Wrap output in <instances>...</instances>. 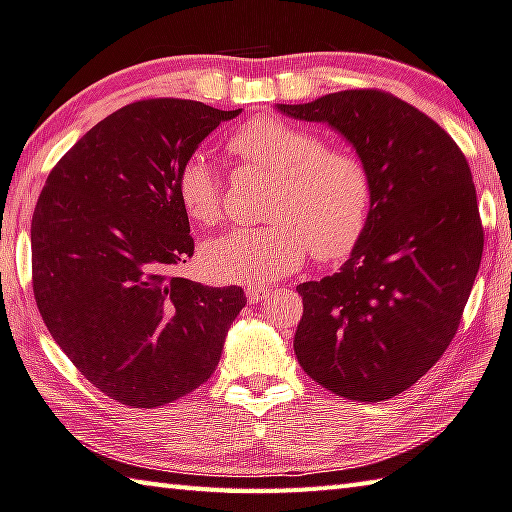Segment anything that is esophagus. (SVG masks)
I'll return each instance as SVG.
<instances>
[{
	"label": "esophagus",
	"mask_w": 512,
	"mask_h": 512,
	"mask_svg": "<svg viewBox=\"0 0 512 512\" xmlns=\"http://www.w3.org/2000/svg\"><path fill=\"white\" fill-rule=\"evenodd\" d=\"M266 295H271V288H268V286H257V284L246 286V297H248L250 304H257L259 300H264Z\"/></svg>",
	"instance_id": "esophagus-1"
}]
</instances>
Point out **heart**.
Wrapping results in <instances>:
<instances>
[{"mask_svg": "<svg viewBox=\"0 0 512 512\" xmlns=\"http://www.w3.org/2000/svg\"><path fill=\"white\" fill-rule=\"evenodd\" d=\"M241 161L277 176L264 228H232L201 248V268L224 284H268L291 275L313 250L320 259L347 255L371 215L374 185L360 156L322 150L318 134L280 118H255L230 138ZM176 197L192 221L221 219V183L208 156L194 154L176 176Z\"/></svg>", "mask_w": 512, "mask_h": 512, "instance_id": "b5f03b06", "label": "heart"}]
</instances>
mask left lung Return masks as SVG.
Segmentation results:
<instances>
[{"mask_svg":"<svg viewBox=\"0 0 512 512\" xmlns=\"http://www.w3.org/2000/svg\"><path fill=\"white\" fill-rule=\"evenodd\" d=\"M275 107L345 136L374 185L347 262L297 286L295 356L333 394L387 401L443 356L479 273L483 228L468 161L430 116L385 91Z\"/></svg>","mask_w":512,"mask_h":512,"instance_id":"left-lung-1","label":"left lung"}]
</instances>
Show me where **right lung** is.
Returning a JSON list of instances; mask_svg holds the SVG:
<instances>
[{"label":"right lung","instance_id":"1","mask_svg":"<svg viewBox=\"0 0 512 512\" xmlns=\"http://www.w3.org/2000/svg\"><path fill=\"white\" fill-rule=\"evenodd\" d=\"M239 114L197 100L132 102L62 156L37 199V309L80 374L118 403L152 410L206 383L246 306L241 286L174 275L194 253L176 176Z\"/></svg>","mask_w":512,"mask_h":512}]
</instances>
